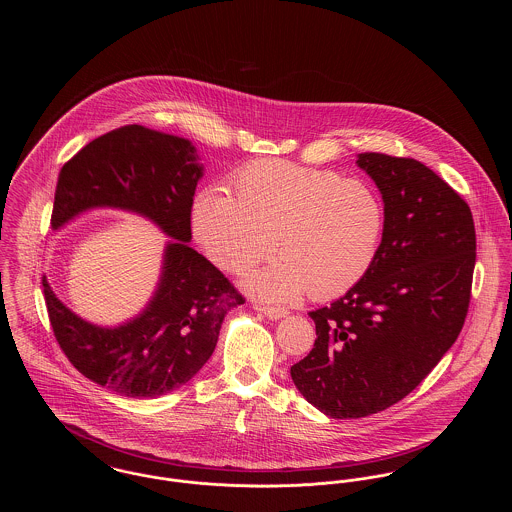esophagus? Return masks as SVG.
Returning <instances> with one entry per match:
<instances>
[{
    "label": "esophagus",
    "mask_w": 512,
    "mask_h": 512,
    "mask_svg": "<svg viewBox=\"0 0 512 512\" xmlns=\"http://www.w3.org/2000/svg\"><path fill=\"white\" fill-rule=\"evenodd\" d=\"M257 311H261V313H263L265 317L270 318V320H278V318L288 315V309L278 307V305H259Z\"/></svg>",
    "instance_id": "34e87169"
}]
</instances>
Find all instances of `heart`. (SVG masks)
Wrapping results in <instances>:
<instances>
[{"label":"heart","mask_w":512,"mask_h":512,"mask_svg":"<svg viewBox=\"0 0 512 512\" xmlns=\"http://www.w3.org/2000/svg\"><path fill=\"white\" fill-rule=\"evenodd\" d=\"M192 224L207 255L234 272L265 261L276 240L282 261L251 274V292L330 299L372 267L386 232V205L365 180L265 159L234 174L232 195L222 188L195 195Z\"/></svg>","instance_id":"1"}]
</instances>
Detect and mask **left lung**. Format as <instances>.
<instances>
[{"label":"left lung","mask_w":512,"mask_h":512,"mask_svg":"<svg viewBox=\"0 0 512 512\" xmlns=\"http://www.w3.org/2000/svg\"><path fill=\"white\" fill-rule=\"evenodd\" d=\"M386 205L365 276L311 311L317 340L292 366L303 397L332 418L380 413L407 397L459 338L476 265L468 203L411 157L359 153Z\"/></svg>","instance_id":"8db88e82"}]
</instances>
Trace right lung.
<instances>
[{"instance_id":"add662e5","label":"right lung","mask_w":512,"mask_h":512,"mask_svg":"<svg viewBox=\"0 0 512 512\" xmlns=\"http://www.w3.org/2000/svg\"><path fill=\"white\" fill-rule=\"evenodd\" d=\"M201 174L188 140L140 124L99 136L59 172L53 230L86 209L119 207L153 220L172 238L146 311L119 328L76 317L42 280L53 336L71 365L124 397H157L190 382L213 355L224 315L245 303L219 268L188 245Z\"/></svg>"}]
</instances>
